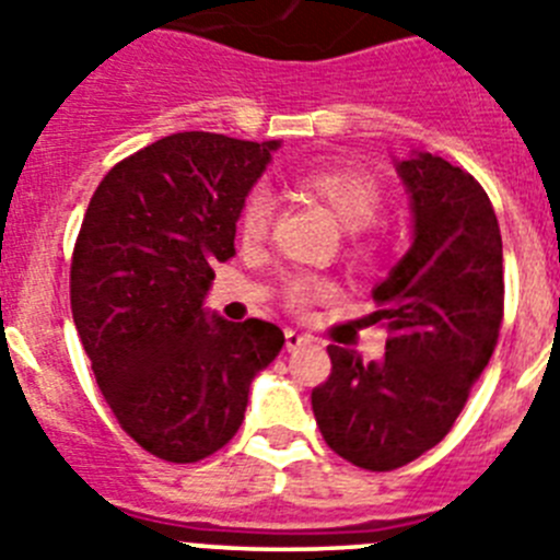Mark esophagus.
Wrapping results in <instances>:
<instances>
[{
    "label": "esophagus",
    "instance_id": "esophagus-1",
    "mask_svg": "<svg viewBox=\"0 0 560 560\" xmlns=\"http://www.w3.org/2000/svg\"><path fill=\"white\" fill-rule=\"evenodd\" d=\"M305 345H311V336H305V334H300V330H285V350H300V348H305Z\"/></svg>",
    "mask_w": 560,
    "mask_h": 560
}]
</instances>
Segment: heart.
<instances>
[{"label":"heart","mask_w":560,"mask_h":560,"mask_svg":"<svg viewBox=\"0 0 560 560\" xmlns=\"http://www.w3.org/2000/svg\"><path fill=\"white\" fill-rule=\"evenodd\" d=\"M291 185L300 192H305L308 199L319 201L334 212V219L339 221L348 232L368 230L381 212V190L370 176L350 167H305L291 179ZM271 224V199L269 192L255 190L246 196L244 207H241V219H237V230L244 244H260L269 232ZM328 283L316 280V277H291L289 280V303L294 308H303L314 294H325Z\"/></svg>","instance_id":"b5f03b06"}]
</instances>
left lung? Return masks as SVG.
Here are the masks:
<instances>
[{
    "label": "left lung",
    "instance_id": "left-lung-1",
    "mask_svg": "<svg viewBox=\"0 0 560 560\" xmlns=\"http://www.w3.org/2000/svg\"><path fill=\"white\" fill-rule=\"evenodd\" d=\"M412 244L373 289L384 359L330 345V378L311 393L325 443L368 471H393L438 446L491 361L504 308L502 235L491 199L427 151L395 160Z\"/></svg>",
    "mask_w": 560,
    "mask_h": 560
}]
</instances>
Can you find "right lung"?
Wrapping results in <instances>:
<instances>
[{"instance_id":"add662e5","label":"right lung","mask_w":560,"mask_h":560,"mask_svg":"<svg viewBox=\"0 0 560 560\" xmlns=\"http://www.w3.org/2000/svg\"><path fill=\"white\" fill-rule=\"evenodd\" d=\"M280 140L162 137L106 173L72 255V316L103 398L153 457L196 463L235 438L249 387L283 348L264 319L210 314L212 266Z\"/></svg>"}]
</instances>
